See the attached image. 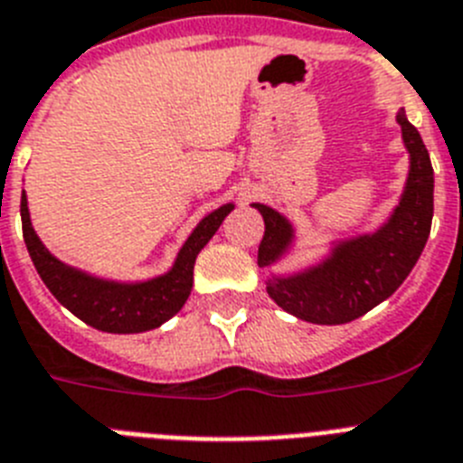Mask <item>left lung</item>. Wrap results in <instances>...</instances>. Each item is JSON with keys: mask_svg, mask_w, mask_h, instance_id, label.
<instances>
[{"mask_svg": "<svg viewBox=\"0 0 463 463\" xmlns=\"http://www.w3.org/2000/svg\"><path fill=\"white\" fill-rule=\"evenodd\" d=\"M402 143L410 153V174L398 207L374 232L332 244L320 263L291 275H270L268 297L282 310L313 325H344L386 301L419 261L433 221V166L421 136L405 108L398 115ZM259 209L266 232L259 244V266L270 268L289 251L294 228L273 207Z\"/></svg>", "mask_w": 463, "mask_h": 463, "instance_id": "obj_1", "label": "left lung"}]
</instances>
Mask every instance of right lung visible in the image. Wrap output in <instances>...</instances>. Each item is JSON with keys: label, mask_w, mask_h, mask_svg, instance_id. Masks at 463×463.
<instances>
[{"label": "right lung", "mask_w": 463, "mask_h": 463, "mask_svg": "<svg viewBox=\"0 0 463 463\" xmlns=\"http://www.w3.org/2000/svg\"><path fill=\"white\" fill-rule=\"evenodd\" d=\"M235 209L232 202L207 213L195 231L190 232L185 244L178 251L174 266L165 275L143 279V282H118L89 275L80 268H72L46 250L30 221L27 195H21L23 238L30 251L34 268L44 285L49 287L58 304L100 332L138 334L165 325L188 301L193 289V268L204 244L219 231L223 219Z\"/></svg>", "instance_id": "obj_1"}]
</instances>
